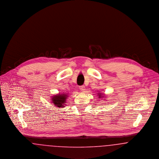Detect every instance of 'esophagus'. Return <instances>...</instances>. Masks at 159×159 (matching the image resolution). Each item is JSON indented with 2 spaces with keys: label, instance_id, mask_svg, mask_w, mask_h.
<instances>
[{
  "label": "esophagus",
  "instance_id": "obj_1",
  "mask_svg": "<svg viewBox=\"0 0 159 159\" xmlns=\"http://www.w3.org/2000/svg\"><path fill=\"white\" fill-rule=\"evenodd\" d=\"M80 90L81 91V92H85V87L84 85H81L80 87Z\"/></svg>",
  "mask_w": 159,
  "mask_h": 159
}]
</instances>
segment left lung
Listing matches in <instances>:
<instances>
[{
  "mask_svg": "<svg viewBox=\"0 0 159 159\" xmlns=\"http://www.w3.org/2000/svg\"><path fill=\"white\" fill-rule=\"evenodd\" d=\"M98 96H99V98H102V97H103V96H101V94H99V93Z\"/></svg>",
  "mask_w": 159,
  "mask_h": 159,
  "instance_id": "1",
  "label": "left lung"
}]
</instances>
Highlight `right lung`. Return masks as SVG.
<instances>
[{
    "label": "right lung",
    "instance_id": "obj_1",
    "mask_svg": "<svg viewBox=\"0 0 159 159\" xmlns=\"http://www.w3.org/2000/svg\"><path fill=\"white\" fill-rule=\"evenodd\" d=\"M52 102L55 106L57 107L63 108L64 105L66 103L67 99V96L66 94H60L59 95H55V96L52 97Z\"/></svg>",
    "mask_w": 159,
    "mask_h": 159
}]
</instances>
